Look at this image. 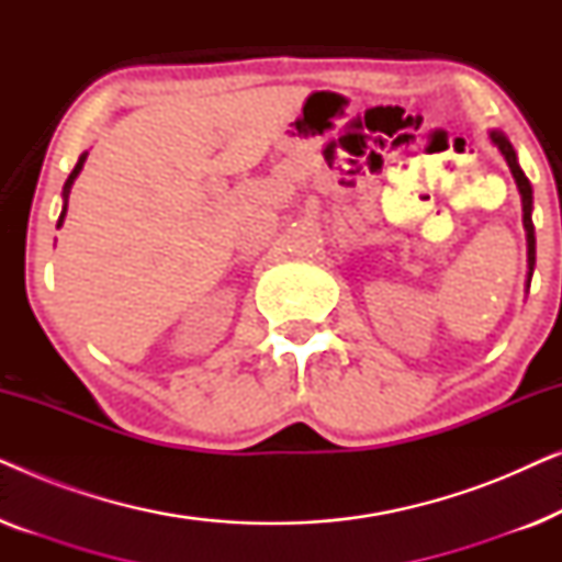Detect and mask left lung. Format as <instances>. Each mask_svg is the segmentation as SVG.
<instances>
[{"label": "left lung", "mask_w": 562, "mask_h": 562, "mask_svg": "<svg viewBox=\"0 0 562 562\" xmlns=\"http://www.w3.org/2000/svg\"><path fill=\"white\" fill-rule=\"evenodd\" d=\"M491 143L496 145L498 153H502L506 166L514 176V183H517L519 196H521V222H525V233H527V291L529 283H532V273H535V225H532V187H529V179L525 171L519 168L517 153H514L509 137H506L502 130H491L488 133Z\"/></svg>", "instance_id": "8db88e82"}]
</instances>
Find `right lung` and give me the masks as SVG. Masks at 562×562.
Here are the masks:
<instances>
[{
    "label": "right lung",
    "instance_id": "obj_1",
    "mask_svg": "<svg viewBox=\"0 0 562 562\" xmlns=\"http://www.w3.org/2000/svg\"><path fill=\"white\" fill-rule=\"evenodd\" d=\"M87 156L89 153H81L79 156V164L74 166V171H71V176H68L66 179V183H64V210H60V217H58V225L56 227H60L64 225V220H66V210H68V194H71V187H74V181H76V176L81 173V168H83V164H87Z\"/></svg>",
    "mask_w": 562,
    "mask_h": 562
}]
</instances>
